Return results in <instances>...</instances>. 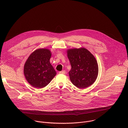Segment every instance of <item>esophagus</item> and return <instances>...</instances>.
Segmentation results:
<instances>
[{
  "mask_svg": "<svg viewBox=\"0 0 128 128\" xmlns=\"http://www.w3.org/2000/svg\"><path fill=\"white\" fill-rule=\"evenodd\" d=\"M65 73H66V71L65 70H62V71L59 72V74H65Z\"/></svg>",
  "mask_w": 128,
  "mask_h": 128,
  "instance_id": "34e87169",
  "label": "esophagus"
}]
</instances>
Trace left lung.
Listing matches in <instances>:
<instances>
[{"instance_id": "obj_1", "label": "left lung", "mask_w": 128, "mask_h": 128, "mask_svg": "<svg viewBox=\"0 0 128 128\" xmlns=\"http://www.w3.org/2000/svg\"><path fill=\"white\" fill-rule=\"evenodd\" d=\"M67 53L71 66L69 72L71 82L80 88H85L94 84L99 69L93 54L84 48L68 49Z\"/></svg>"}]
</instances>
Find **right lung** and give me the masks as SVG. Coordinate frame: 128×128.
<instances>
[{"label": "right lung", "mask_w": 128, "mask_h": 128, "mask_svg": "<svg viewBox=\"0 0 128 128\" xmlns=\"http://www.w3.org/2000/svg\"><path fill=\"white\" fill-rule=\"evenodd\" d=\"M52 56L48 48H38L31 54L24 66L26 80L33 87L41 88L46 86L56 76V72L50 60Z\"/></svg>", "instance_id": "obj_1"}]
</instances>
